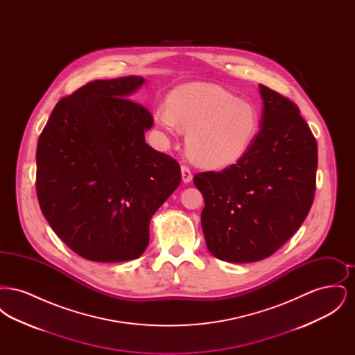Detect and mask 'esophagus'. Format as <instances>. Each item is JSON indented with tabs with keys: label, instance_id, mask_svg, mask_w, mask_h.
<instances>
[{
	"label": "esophagus",
	"instance_id": "obj_1",
	"mask_svg": "<svg viewBox=\"0 0 355 355\" xmlns=\"http://www.w3.org/2000/svg\"><path fill=\"white\" fill-rule=\"evenodd\" d=\"M181 173H182V181L186 182V184L193 180V174H191V171H190V169H189L186 165L181 166Z\"/></svg>",
	"mask_w": 355,
	"mask_h": 355
}]
</instances>
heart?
I'll use <instances>...</instances> for the list:
<instances>
[{
    "mask_svg": "<svg viewBox=\"0 0 355 355\" xmlns=\"http://www.w3.org/2000/svg\"><path fill=\"white\" fill-rule=\"evenodd\" d=\"M154 122L169 137L187 135L189 157L203 168L238 162L253 144L259 113L253 103L211 84H189L171 92L169 105L154 112Z\"/></svg>",
    "mask_w": 355,
    "mask_h": 355,
    "instance_id": "1",
    "label": "heart"
}]
</instances>
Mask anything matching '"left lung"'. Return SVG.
<instances>
[{
  "mask_svg": "<svg viewBox=\"0 0 355 355\" xmlns=\"http://www.w3.org/2000/svg\"><path fill=\"white\" fill-rule=\"evenodd\" d=\"M261 129L248 153L193 181L202 193L206 246L218 259L248 263L275 253L307 217L314 200L317 141L298 106L259 85Z\"/></svg>",
  "mask_w": 355,
  "mask_h": 355,
  "instance_id": "obj_1",
  "label": "left lung"
}]
</instances>
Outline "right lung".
Listing matches in <instances>:
<instances>
[{
    "label": "right lung",
    "mask_w": 355,
    "mask_h": 355,
    "mask_svg": "<svg viewBox=\"0 0 355 355\" xmlns=\"http://www.w3.org/2000/svg\"><path fill=\"white\" fill-rule=\"evenodd\" d=\"M144 83L129 76L84 85L54 106L38 139L42 214L89 261L138 258L153 214L181 182L178 162L145 141L152 114L129 100Z\"/></svg>",
    "instance_id": "add662e5"
}]
</instances>
